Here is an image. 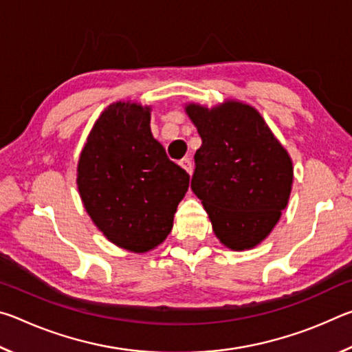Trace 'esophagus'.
Returning a JSON list of instances; mask_svg holds the SVG:
<instances>
[{
	"mask_svg": "<svg viewBox=\"0 0 352 352\" xmlns=\"http://www.w3.org/2000/svg\"><path fill=\"white\" fill-rule=\"evenodd\" d=\"M182 166V168L188 172V174L190 175V172H192V163H190V160L189 158H183L180 163H178Z\"/></svg>",
	"mask_w": 352,
	"mask_h": 352,
	"instance_id": "esophagus-1",
	"label": "esophagus"
}]
</instances>
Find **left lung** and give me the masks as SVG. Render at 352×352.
<instances>
[{
	"label": "left lung",
	"instance_id": "1",
	"mask_svg": "<svg viewBox=\"0 0 352 352\" xmlns=\"http://www.w3.org/2000/svg\"><path fill=\"white\" fill-rule=\"evenodd\" d=\"M201 138L190 189L201 200L222 245L254 248L289 204L294 163L254 107L225 99L208 109L184 105Z\"/></svg>",
	"mask_w": 352,
	"mask_h": 352
}]
</instances>
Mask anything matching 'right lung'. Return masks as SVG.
Returning a JSON list of instances; mask_svg holds the SVG:
<instances>
[{
    "mask_svg": "<svg viewBox=\"0 0 352 352\" xmlns=\"http://www.w3.org/2000/svg\"><path fill=\"white\" fill-rule=\"evenodd\" d=\"M151 107L118 100L100 113L77 163V189L93 223L132 253L157 248L174 226L189 175L153 138Z\"/></svg>",
    "mask_w": 352,
    "mask_h": 352,
    "instance_id": "1",
    "label": "right lung"
}]
</instances>
